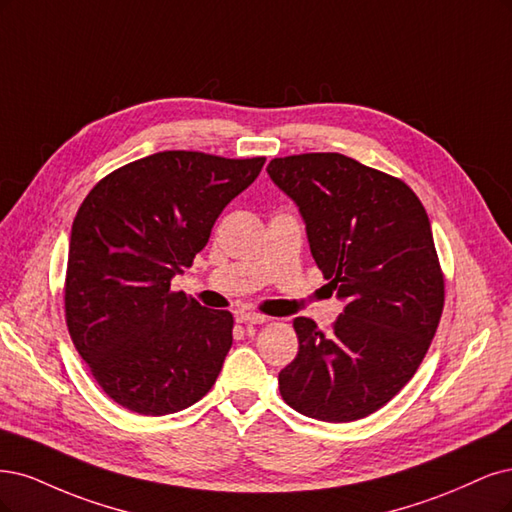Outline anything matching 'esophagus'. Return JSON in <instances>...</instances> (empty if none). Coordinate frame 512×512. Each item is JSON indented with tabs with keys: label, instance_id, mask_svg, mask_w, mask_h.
Instances as JSON below:
<instances>
[{
	"label": "esophagus",
	"instance_id": "34e87169",
	"mask_svg": "<svg viewBox=\"0 0 512 512\" xmlns=\"http://www.w3.org/2000/svg\"><path fill=\"white\" fill-rule=\"evenodd\" d=\"M236 321L242 323V325H261V323L268 321V317L257 315V312H240V315L236 317Z\"/></svg>",
	"mask_w": 512,
	"mask_h": 512
}]
</instances>
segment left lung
<instances>
[{
  "label": "left lung",
  "instance_id": "8db88e82",
  "mask_svg": "<svg viewBox=\"0 0 512 512\" xmlns=\"http://www.w3.org/2000/svg\"><path fill=\"white\" fill-rule=\"evenodd\" d=\"M268 174L300 206L310 253L346 302L327 334L293 321L300 351L280 395L312 419H364L415 376L442 317L430 219L402 178L340 153L276 157Z\"/></svg>",
  "mask_w": 512,
  "mask_h": 512
}]
</instances>
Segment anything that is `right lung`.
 Listing matches in <instances>:
<instances>
[{"mask_svg":"<svg viewBox=\"0 0 512 512\" xmlns=\"http://www.w3.org/2000/svg\"><path fill=\"white\" fill-rule=\"evenodd\" d=\"M266 157L163 151L110 172L80 204L63 304L78 355L119 406L172 415L212 389L232 349L234 317L172 291L214 221Z\"/></svg>","mask_w":512,"mask_h":512,"instance_id":"right-lung-1","label":"right lung"}]
</instances>
